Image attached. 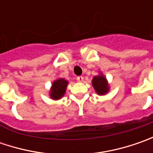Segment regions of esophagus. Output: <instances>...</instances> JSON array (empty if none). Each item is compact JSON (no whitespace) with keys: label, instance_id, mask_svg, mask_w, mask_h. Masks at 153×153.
Here are the masks:
<instances>
[{"label":"esophagus","instance_id":"esophagus-1","mask_svg":"<svg viewBox=\"0 0 153 153\" xmlns=\"http://www.w3.org/2000/svg\"><path fill=\"white\" fill-rule=\"evenodd\" d=\"M76 80H77V82H82V81H83V76H79L76 77Z\"/></svg>","mask_w":153,"mask_h":153}]
</instances>
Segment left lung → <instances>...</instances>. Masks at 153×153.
Returning a JSON list of instances; mask_svg holds the SVG:
<instances>
[{
	"instance_id": "8db88e82",
	"label": "left lung",
	"mask_w": 153,
	"mask_h": 153,
	"mask_svg": "<svg viewBox=\"0 0 153 153\" xmlns=\"http://www.w3.org/2000/svg\"><path fill=\"white\" fill-rule=\"evenodd\" d=\"M92 84L98 94L104 95L109 91V85L106 78L103 76L102 73H100L99 76H95L92 80Z\"/></svg>"
}]
</instances>
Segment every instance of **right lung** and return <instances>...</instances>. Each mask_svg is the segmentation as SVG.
Returning <instances> with one entry per match:
<instances>
[{"instance_id":"add662e5","label":"right lung","mask_w":153,"mask_h":153,"mask_svg":"<svg viewBox=\"0 0 153 153\" xmlns=\"http://www.w3.org/2000/svg\"><path fill=\"white\" fill-rule=\"evenodd\" d=\"M68 82L64 78H59L55 80L50 89V97L53 100H59L65 94V90L67 88Z\"/></svg>"}]
</instances>
